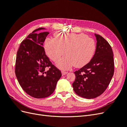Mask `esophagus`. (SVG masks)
Here are the masks:
<instances>
[{
	"mask_svg": "<svg viewBox=\"0 0 127 127\" xmlns=\"http://www.w3.org/2000/svg\"><path fill=\"white\" fill-rule=\"evenodd\" d=\"M61 72H62L63 76H64V75H65L66 74H67L68 72L67 71H61Z\"/></svg>",
	"mask_w": 127,
	"mask_h": 127,
	"instance_id": "34e87169",
	"label": "esophagus"
}]
</instances>
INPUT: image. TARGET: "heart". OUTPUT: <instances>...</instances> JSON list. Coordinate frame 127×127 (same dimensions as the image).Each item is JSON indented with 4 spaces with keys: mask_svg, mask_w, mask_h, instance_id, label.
<instances>
[{
    "mask_svg": "<svg viewBox=\"0 0 127 127\" xmlns=\"http://www.w3.org/2000/svg\"><path fill=\"white\" fill-rule=\"evenodd\" d=\"M55 36L45 39V48L48 57L55 62L66 52L67 55L57 63L59 68L68 69L74 66L83 67L93 58L95 42L86 34L58 32Z\"/></svg>",
    "mask_w": 127,
    "mask_h": 127,
    "instance_id": "obj_1",
    "label": "heart"
}]
</instances>
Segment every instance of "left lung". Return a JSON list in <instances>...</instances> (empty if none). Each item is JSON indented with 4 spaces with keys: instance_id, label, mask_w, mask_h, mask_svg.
<instances>
[{
    "instance_id": "left-lung-1",
    "label": "left lung",
    "mask_w": 127,
    "mask_h": 127,
    "mask_svg": "<svg viewBox=\"0 0 127 127\" xmlns=\"http://www.w3.org/2000/svg\"><path fill=\"white\" fill-rule=\"evenodd\" d=\"M96 48L93 58L74 72L76 78L72 85L80 97L94 98L107 88L114 74L113 53L111 45L104 38L95 34Z\"/></svg>"
}]
</instances>
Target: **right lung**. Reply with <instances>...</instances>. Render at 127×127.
I'll return each mask as SVG.
<instances>
[{"label": "right lung", "mask_w": 127, "mask_h": 127, "mask_svg": "<svg viewBox=\"0 0 127 127\" xmlns=\"http://www.w3.org/2000/svg\"><path fill=\"white\" fill-rule=\"evenodd\" d=\"M44 29L35 30L21 42L15 64V74L20 85L27 94L36 98L51 95L62 76L45 55L43 47L49 33L36 32Z\"/></svg>", "instance_id": "obj_1"}]
</instances>
